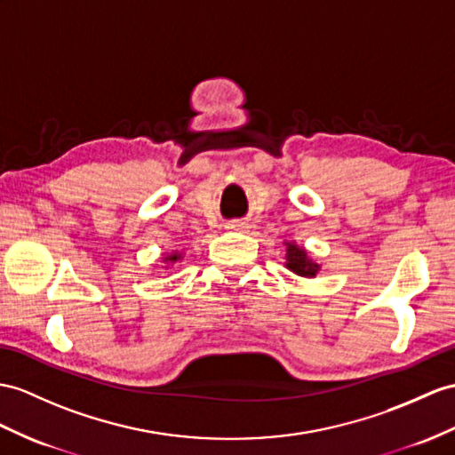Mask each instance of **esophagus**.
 <instances>
[{
  "mask_svg": "<svg viewBox=\"0 0 455 455\" xmlns=\"http://www.w3.org/2000/svg\"><path fill=\"white\" fill-rule=\"evenodd\" d=\"M228 228H229V229H245L247 224H243V221H229Z\"/></svg>",
  "mask_w": 455,
  "mask_h": 455,
  "instance_id": "1",
  "label": "esophagus"
}]
</instances>
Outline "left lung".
Segmentation results:
<instances>
[{"instance_id":"8db88e82","label":"left lung","mask_w":455,"mask_h":455,"mask_svg":"<svg viewBox=\"0 0 455 455\" xmlns=\"http://www.w3.org/2000/svg\"><path fill=\"white\" fill-rule=\"evenodd\" d=\"M287 268L293 270L299 275L313 278V275H316V272H318V264L308 259L303 249H299L297 245L287 243Z\"/></svg>"}]
</instances>
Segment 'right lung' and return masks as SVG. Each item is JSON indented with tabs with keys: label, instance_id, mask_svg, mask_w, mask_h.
<instances>
[{
	"label": "right lung",
	"instance_id": "obj_1",
	"mask_svg": "<svg viewBox=\"0 0 455 455\" xmlns=\"http://www.w3.org/2000/svg\"><path fill=\"white\" fill-rule=\"evenodd\" d=\"M177 259H180V254H172V257H168V259H165V260H177Z\"/></svg>",
	"mask_w": 455,
	"mask_h": 455
}]
</instances>
